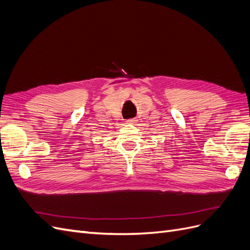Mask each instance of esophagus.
I'll list each match as a JSON object with an SVG mask.
<instances>
[{
  "mask_svg": "<svg viewBox=\"0 0 250 250\" xmlns=\"http://www.w3.org/2000/svg\"><path fill=\"white\" fill-rule=\"evenodd\" d=\"M126 122H127V124H134L135 122H137V120H135V119H131V120L126 121Z\"/></svg>",
  "mask_w": 250,
  "mask_h": 250,
  "instance_id": "obj_1",
  "label": "esophagus"
}]
</instances>
